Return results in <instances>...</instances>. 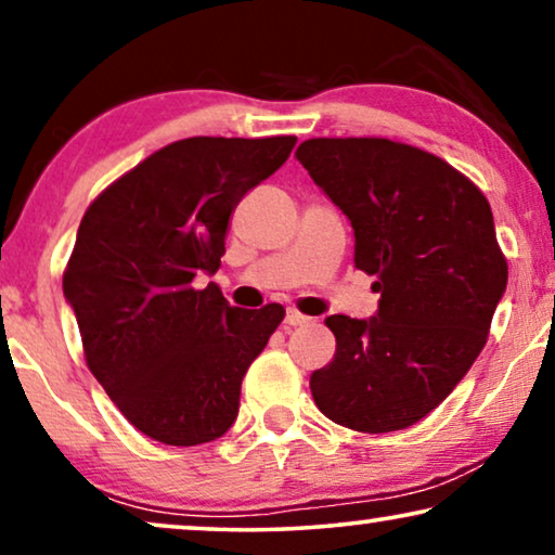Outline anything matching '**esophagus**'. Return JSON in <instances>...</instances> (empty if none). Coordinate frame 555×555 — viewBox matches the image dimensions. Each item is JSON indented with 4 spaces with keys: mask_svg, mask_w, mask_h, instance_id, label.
<instances>
[{
    "mask_svg": "<svg viewBox=\"0 0 555 555\" xmlns=\"http://www.w3.org/2000/svg\"><path fill=\"white\" fill-rule=\"evenodd\" d=\"M306 323H310V318L308 315H302V313H298V310L295 308H287V313H285V325H306Z\"/></svg>",
    "mask_w": 555,
    "mask_h": 555,
    "instance_id": "34e87169",
    "label": "esophagus"
}]
</instances>
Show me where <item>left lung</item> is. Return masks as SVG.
I'll use <instances>...</instances> for the list:
<instances>
[{"label": "left lung", "mask_w": 555, "mask_h": 555, "mask_svg": "<svg viewBox=\"0 0 555 555\" xmlns=\"http://www.w3.org/2000/svg\"><path fill=\"white\" fill-rule=\"evenodd\" d=\"M353 227L376 315L325 318L336 356L310 391L340 427L382 435L424 420L462 382L507 285L490 204L457 169L389 139H310L295 151Z\"/></svg>", "instance_id": "1"}]
</instances>
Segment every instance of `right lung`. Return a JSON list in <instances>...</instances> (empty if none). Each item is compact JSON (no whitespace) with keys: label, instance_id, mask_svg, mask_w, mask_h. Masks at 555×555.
Segmentation results:
<instances>
[{"label":"right lung","instance_id":"add662e5","mask_svg":"<svg viewBox=\"0 0 555 555\" xmlns=\"http://www.w3.org/2000/svg\"><path fill=\"white\" fill-rule=\"evenodd\" d=\"M295 135L169 143L124 173L82 217L63 275L88 369L156 442L222 437L240 389L285 308H234L215 275L242 196L287 162Z\"/></svg>","mask_w":555,"mask_h":555}]
</instances>
